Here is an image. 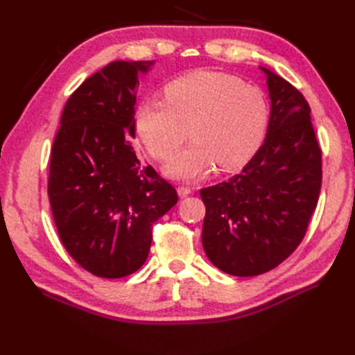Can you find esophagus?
<instances>
[{
  "label": "esophagus",
  "mask_w": 355,
  "mask_h": 355,
  "mask_svg": "<svg viewBox=\"0 0 355 355\" xmlns=\"http://www.w3.org/2000/svg\"><path fill=\"white\" fill-rule=\"evenodd\" d=\"M177 192H178L180 197L184 198V197H187V195H191V193H192V187H187V186H178Z\"/></svg>",
  "instance_id": "obj_1"
}]
</instances>
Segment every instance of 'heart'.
<instances>
[{
  "label": "heart",
  "mask_w": 355,
  "mask_h": 355,
  "mask_svg": "<svg viewBox=\"0 0 355 355\" xmlns=\"http://www.w3.org/2000/svg\"><path fill=\"white\" fill-rule=\"evenodd\" d=\"M268 102L262 89L232 74L195 71L169 82L164 99H143L134 125L148 153L166 160L189 135V146L173 155L164 171L172 178L197 180L215 163L236 169L259 148L268 125Z\"/></svg>",
  "instance_id": "heart-1"
}]
</instances>
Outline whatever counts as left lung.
I'll list each match as a JSON object with an SVG mask.
<instances>
[{
    "label": "left lung",
    "mask_w": 355,
    "mask_h": 355,
    "mask_svg": "<svg viewBox=\"0 0 355 355\" xmlns=\"http://www.w3.org/2000/svg\"><path fill=\"white\" fill-rule=\"evenodd\" d=\"M271 101L267 135L243 172L201 189L202 247L216 268L258 276L296 250L318 206L322 150L299 89L259 67Z\"/></svg>",
    "instance_id": "left-lung-1"
}]
</instances>
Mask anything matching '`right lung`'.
Listing matches in <instances>:
<instances>
[{"instance_id": "obj_1", "label": "right lung", "mask_w": 355, "mask_h": 355, "mask_svg": "<svg viewBox=\"0 0 355 355\" xmlns=\"http://www.w3.org/2000/svg\"><path fill=\"white\" fill-rule=\"evenodd\" d=\"M154 61H114L67 101L53 141L49 200L65 250L105 279L145 263L153 224L177 205L173 186L135 155L139 76Z\"/></svg>"}]
</instances>
